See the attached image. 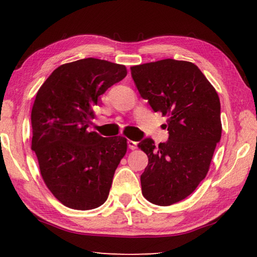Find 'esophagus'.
Wrapping results in <instances>:
<instances>
[{
    "label": "esophagus",
    "instance_id": "34e87169",
    "mask_svg": "<svg viewBox=\"0 0 257 257\" xmlns=\"http://www.w3.org/2000/svg\"><path fill=\"white\" fill-rule=\"evenodd\" d=\"M127 144H128V147L130 150H136L137 149V143L136 142H134V141H130V139H128V142H127Z\"/></svg>",
    "mask_w": 257,
    "mask_h": 257
}]
</instances>
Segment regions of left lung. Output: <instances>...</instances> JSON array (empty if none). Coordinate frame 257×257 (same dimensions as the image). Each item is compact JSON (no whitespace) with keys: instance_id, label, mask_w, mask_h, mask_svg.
<instances>
[{"instance_id":"obj_1","label":"left lung","mask_w":257,"mask_h":257,"mask_svg":"<svg viewBox=\"0 0 257 257\" xmlns=\"http://www.w3.org/2000/svg\"><path fill=\"white\" fill-rule=\"evenodd\" d=\"M141 96L168 116L169 141L155 146L150 138L138 147L149 164L141 176L147 201L169 206L185 199L206 177L220 142V99L197 66L165 59L130 68Z\"/></svg>"}]
</instances>
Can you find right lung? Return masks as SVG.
Listing matches in <instances>:
<instances>
[{
	"instance_id": "obj_1",
	"label": "right lung",
	"mask_w": 257,
	"mask_h": 257,
	"mask_svg": "<svg viewBox=\"0 0 257 257\" xmlns=\"http://www.w3.org/2000/svg\"><path fill=\"white\" fill-rule=\"evenodd\" d=\"M125 76L123 64L81 59L56 68L38 89L32 150L46 187L64 206L87 211L107 199L127 139L102 137L87 128L99 96Z\"/></svg>"
}]
</instances>
